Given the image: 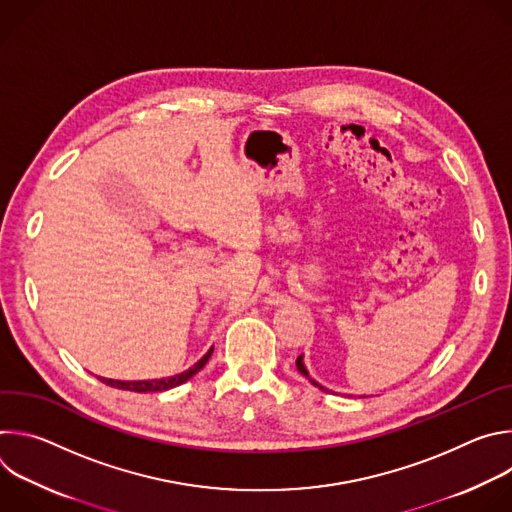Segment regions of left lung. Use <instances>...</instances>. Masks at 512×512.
Instances as JSON below:
<instances>
[{
    "label": "left lung",
    "mask_w": 512,
    "mask_h": 512,
    "mask_svg": "<svg viewBox=\"0 0 512 512\" xmlns=\"http://www.w3.org/2000/svg\"><path fill=\"white\" fill-rule=\"evenodd\" d=\"M296 367H298V371H300L304 377H308V379H310V383H312V385H316V387L324 389L322 385H318V383H316V381H314V379L308 375V369H306V364H304V356H298V360H296ZM324 391H326V389H324Z\"/></svg>",
    "instance_id": "1"
}]
</instances>
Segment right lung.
I'll use <instances>...</instances> for the list:
<instances>
[{
  "instance_id": "add662e5",
  "label": "right lung",
  "mask_w": 512,
  "mask_h": 512,
  "mask_svg": "<svg viewBox=\"0 0 512 512\" xmlns=\"http://www.w3.org/2000/svg\"><path fill=\"white\" fill-rule=\"evenodd\" d=\"M214 348H210L194 367H190L188 371L180 373V375H174V377H168V379H152V381H115V379H105V377H99L105 385L109 387H115V389H123V391H135V393H158V391H168V389H174L182 383H186L188 379H192L204 364L208 362L210 354H212Z\"/></svg>"
}]
</instances>
